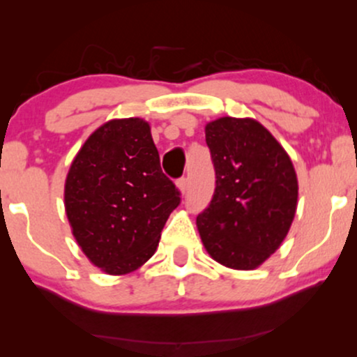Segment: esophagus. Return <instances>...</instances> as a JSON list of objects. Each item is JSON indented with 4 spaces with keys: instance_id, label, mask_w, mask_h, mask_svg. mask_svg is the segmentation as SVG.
<instances>
[{
    "instance_id": "esophagus-1",
    "label": "esophagus",
    "mask_w": 357,
    "mask_h": 357,
    "mask_svg": "<svg viewBox=\"0 0 357 357\" xmlns=\"http://www.w3.org/2000/svg\"><path fill=\"white\" fill-rule=\"evenodd\" d=\"M178 188H179V191H181V195H184V192L188 191V178H181L178 181Z\"/></svg>"
}]
</instances>
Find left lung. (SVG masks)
Masks as SVG:
<instances>
[{"mask_svg":"<svg viewBox=\"0 0 357 357\" xmlns=\"http://www.w3.org/2000/svg\"><path fill=\"white\" fill-rule=\"evenodd\" d=\"M215 166L211 203L196 218L213 260L235 270L260 267L280 247L297 210L292 161L255 119L220 117L204 127Z\"/></svg>","mask_w":357,"mask_h":357,"instance_id":"obj_1","label":"left lung"}]
</instances>
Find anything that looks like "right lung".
Segmentation results:
<instances>
[{
  "mask_svg": "<svg viewBox=\"0 0 357 357\" xmlns=\"http://www.w3.org/2000/svg\"><path fill=\"white\" fill-rule=\"evenodd\" d=\"M179 191L159 165L144 119L105 122L82 146L65 181V211L82 252L109 275L144 265Z\"/></svg>",
  "mask_w": 357,
  "mask_h": 357,
  "instance_id": "1",
  "label": "right lung"
}]
</instances>
